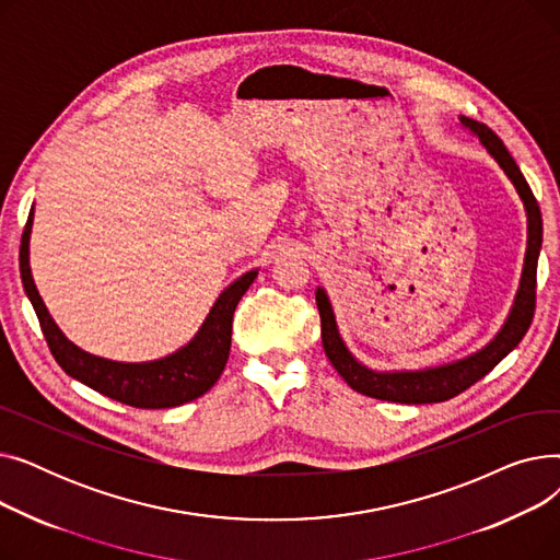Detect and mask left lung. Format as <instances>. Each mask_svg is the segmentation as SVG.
Masks as SVG:
<instances>
[{
	"label": "left lung",
	"mask_w": 560,
	"mask_h": 560,
	"mask_svg": "<svg viewBox=\"0 0 560 560\" xmlns=\"http://www.w3.org/2000/svg\"><path fill=\"white\" fill-rule=\"evenodd\" d=\"M460 125L472 131L479 142L486 147V152L497 161V165L504 170V174L515 186L524 211H526V254H524V268L517 295L513 302V308L504 322V327L497 331V336L481 347L475 354H469L460 361L445 363L438 368H424V370H393L381 372L363 365L354 359V354L347 349L345 340L340 338L336 315L329 302V295L325 288L315 290V302L319 311L322 322V347L329 357L331 365L338 370V374L347 381L351 390L361 395L384 399V401H397V404H435L447 401L463 390H467L479 378H483L499 361L509 357L511 351L520 345L524 334L532 327L534 311H536V272H538V256L542 247V215L540 206L528 188L524 174L520 172L517 163L509 154L504 142L497 138L486 125L469 120V117L460 115Z\"/></svg>",
	"instance_id": "8db88e82"
}]
</instances>
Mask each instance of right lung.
Masks as SVG:
<instances>
[{
	"label": "right lung",
	"instance_id": "obj_1",
	"mask_svg": "<svg viewBox=\"0 0 560 560\" xmlns=\"http://www.w3.org/2000/svg\"><path fill=\"white\" fill-rule=\"evenodd\" d=\"M34 209L28 213L22 243H20V277L28 302L34 304L43 336L49 345L51 357L72 378L81 381L115 401L129 404L133 408H172L192 401L209 393L220 378L229 349H231V322L233 311L238 306L247 288L254 283L258 270H249L235 279L222 295L215 300L211 313L206 315L203 325L195 338L176 349L174 354L159 361L144 363H120L88 354L81 347L70 342L66 334L56 327L28 268V238H32Z\"/></svg>",
	"mask_w": 560,
	"mask_h": 560
}]
</instances>
